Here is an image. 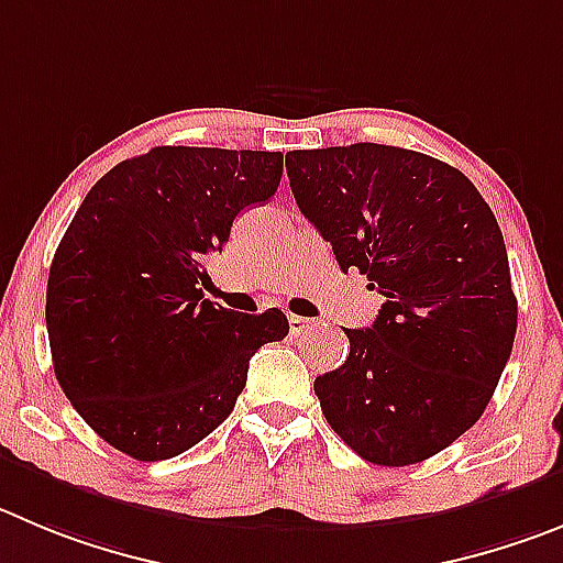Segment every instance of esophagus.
Instances as JSON below:
<instances>
[{
    "label": "esophagus",
    "instance_id": "34e87169",
    "mask_svg": "<svg viewBox=\"0 0 563 563\" xmlns=\"http://www.w3.org/2000/svg\"><path fill=\"white\" fill-rule=\"evenodd\" d=\"M311 328H313V319L297 317V313H291V317H288V330H291V335L306 333V330H311Z\"/></svg>",
    "mask_w": 563,
    "mask_h": 563
}]
</instances>
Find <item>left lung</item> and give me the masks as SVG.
<instances>
[{
  "mask_svg": "<svg viewBox=\"0 0 563 563\" xmlns=\"http://www.w3.org/2000/svg\"><path fill=\"white\" fill-rule=\"evenodd\" d=\"M286 169L341 269L383 294L369 328L344 330V364L313 383L324 419L364 461L419 464L481 419L511 355L500 224L470 177L422 152L294 150Z\"/></svg>",
  "mask_w": 563,
  "mask_h": 563,
  "instance_id": "8db88e82",
  "label": "left lung"
}]
</instances>
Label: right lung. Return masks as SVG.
<instances>
[{"mask_svg": "<svg viewBox=\"0 0 563 563\" xmlns=\"http://www.w3.org/2000/svg\"><path fill=\"white\" fill-rule=\"evenodd\" d=\"M280 177V152L155 146L113 166L77 208L46 283L52 364L119 453H186L230 417L252 355L288 333L277 308L235 313L199 288L205 255Z\"/></svg>", "mask_w": 563, "mask_h": 563, "instance_id": "obj_1", "label": "right lung"}]
</instances>
